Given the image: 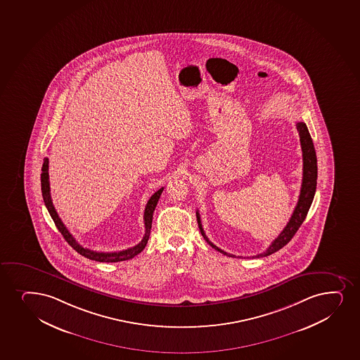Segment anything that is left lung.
I'll return each mask as SVG.
<instances>
[{"mask_svg":"<svg viewBox=\"0 0 360 360\" xmlns=\"http://www.w3.org/2000/svg\"><path fill=\"white\" fill-rule=\"evenodd\" d=\"M296 129L299 131L300 136L301 149H302V162H304V167H302V183H301L300 196L296 203L295 210L292 212L290 219L283 229V231L279 233L275 241H272L270 247L267 248L264 253L254 255L253 258H260V257H267L270 254L275 253L277 250L283 248L284 245H287L288 242L292 240V236L295 235L296 231L299 230L301 224L304 223V218L309 213L311 203H312L313 198H314V193H316V186H317V157H316V150H314V146H313L312 139L309 135V129L306 127V124L302 122L296 123ZM196 218H198V224H199L200 231L202 235L203 238L207 241L208 245H212V248L218 250L220 253L228 255V257H235L233 254L226 253L223 250L218 248L216 245H213L206 233L203 231L202 224H201V219H200V213L196 211ZM241 258V257H237Z\"/></svg>","mask_w":360,"mask_h":360,"instance_id":"8db88e82","label":"left lung"}]
</instances>
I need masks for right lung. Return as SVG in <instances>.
<instances>
[{
	"instance_id": "add662e5",
	"label": "right lung",
	"mask_w": 360,
	"mask_h": 360,
	"mask_svg": "<svg viewBox=\"0 0 360 360\" xmlns=\"http://www.w3.org/2000/svg\"><path fill=\"white\" fill-rule=\"evenodd\" d=\"M49 161L48 158H44L42 166V174H41V186H42V196L44 205L47 207L49 214L56 223V228L59 230L61 235L64 236L65 240L68 241V245L72 247L73 250L78 252V253L85 257V258L90 259V260H95V262H124V260H129L136 257L137 254L141 253L144 250V247L148 242L149 235H150V228H152V219L153 213L154 210L157 207L158 201L160 199L161 193L164 191V188H161L159 191H155L154 194L150 196V199L148 200V202L146 205V210H144V236L142 238V241L139 245H134L131 248H127V250H120V252H112V253H103V252H95V250H88L82 247L78 242L75 240V237L70 233L68 228L65 226L64 223L60 219V217L58 216V212L56 211V208L53 206V201L51 198V186H49V174H48V167H49Z\"/></svg>"
}]
</instances>
